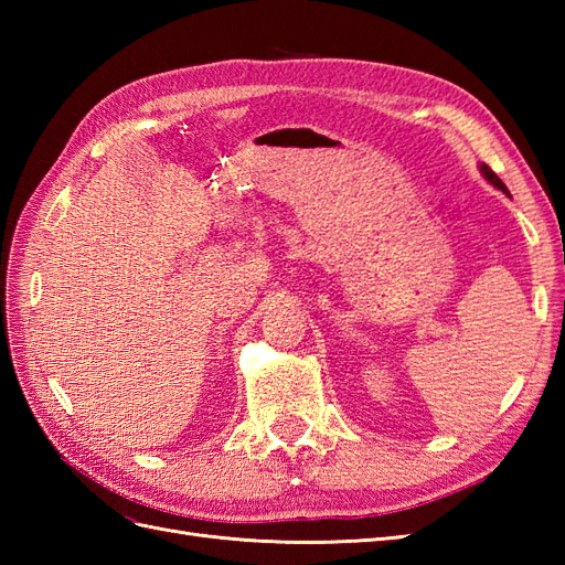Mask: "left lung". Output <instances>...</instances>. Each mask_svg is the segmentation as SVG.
Returning a JSON list of instances; mask_svg holds the SVG:
<instances>
[{"mask_svg":"<svg viewBox=\"0 0 565 565\" xmlns=\"http://www.w3.org/2000/svg\"><path fill=\"white\" fill-rule=\"evenodd\" d=\"M481 172H483V177H486V179H488V181H490L494 188H500L502 193H507V195H509V191H507V185L502 183V179H500L498 174H494L488 164H481Z\"/></svg>","mask_w":565,"mask_h":565,"instance_id":"left-lung-1","label":"left lung"}]
</instances>
